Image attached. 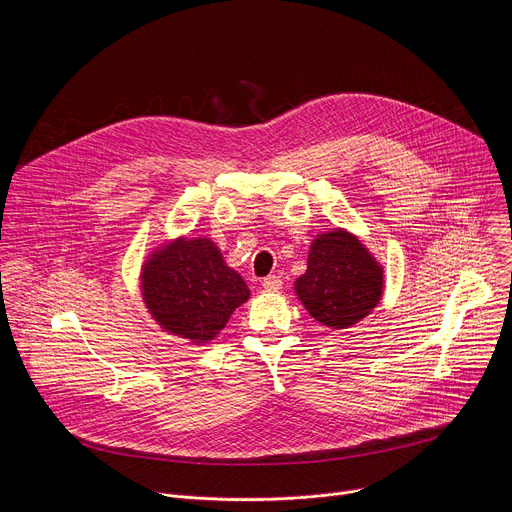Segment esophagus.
Listing matches in <instances>:
<instances>
[{
	"mask_svg": "<svg viewBox=\"0 0 512 512\" xmlns=\"http://www.w3.org/2000/svg\"><path fill=\"white\" fill-rule=\"evenodd\" d=\"M281 285H283V281H281L277 275H267V277L263 279V289H265V291H279Z\"/></svg>",
	"mask_w": 512,
	"mask_h": 512,
	"instance_id": "obj_1",
	"label": "esophagus"
}]
</instances>
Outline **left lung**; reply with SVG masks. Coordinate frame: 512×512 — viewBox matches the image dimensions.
Segmentation results:
<instances>
[{"label": "left lung", "instance_id": "8db88e82", "mask_svg": "<svg viewBox=\"0 0 512 512\" xmlns=\"http://www.w3.org/2000/svg\"><path fill=\"white\" fill-rule=\"evenodd\" d=\"M296 294L320 324L340 330L360 322L381 302L383 269L354 235H318Z\"/></svg>", "mask_w": 512, "mask_h": 512}]
</instances>
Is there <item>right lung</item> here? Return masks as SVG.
<instances>
[{
  "mask_svg": "<svg viewBox=\"0 0 512 512\" xmlns=\"http://www.w3.org/2000/svg\"><path fill=\"white\" fill-rule=\"evenodd\" d=\"M141 294L166 332L204 344L225 328L251 291L212 241L178 239L145 261Z\"/></svg>",
  "mask_w": 512,
  "mask_h": 512,
  "instance_id": "add662e5",
  "label": "right lung"
}]
</instances>
